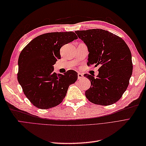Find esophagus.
<instances>
[{
    "label": "esophagus",
    "instance_id": "1",
    "mask_svg": "<svg viewBox=\"0 0 146 146\" xmlns=\"http://www.w3.org/2000/svg\"><path fill=\"white\" fill-rule=\"evenodd\" d=\"M83 75L82 73H78V80H81V79H82L83 78Z\"/></svg>",
    "mask_w": 146,
    "mask_h": 146
}]
</instances>
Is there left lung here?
I'll list each match as a JSON object with an SVG mask.
<instances>
[{
  "label": "left lung",
  "instance_id": "obj_1",
  "mask_svg": "<svg viewBox=\"0 0 146 146\" xmlns=\"http://www.w3.org/2000/svg\"><path fill=\"white\" fill-rule=\"evenodd\" d=\"M75 33L88 48V66H100L97 78L84 75L91 82L86 97L97 105L115 103L127 88L132 73V55L127 44L119 36L101 29Z\"/></svg>",
  "mask_w": 146,
  "mask_h": 146
}]
</instances>
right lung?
Listing matches in <instances>:
<instances>
[{
	"mask_svg": "<svg viewBox=\"0 0 146 146\" xmlns=\"http://www.w3.org/2000/svg\"><path fill=\"white\" fill-rule=\"evenodd\" d=\"M78 39L75 33L43 34L29 42L18 60L17 80L24 95L33 105L48 109L60 104L78 73L68 70L64 75L53 72L54 64L61 58L62 46Z\"/></svg>",
	"mask_w": 146,
	"mask_h": 146,
	"instance_id": "add662e5",
	"label": "right lung"
}]
</instances>
